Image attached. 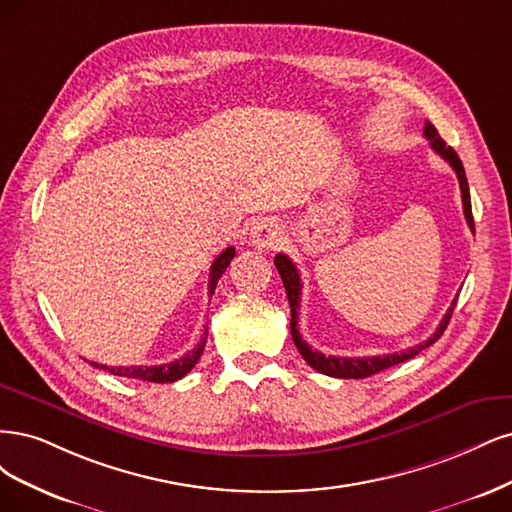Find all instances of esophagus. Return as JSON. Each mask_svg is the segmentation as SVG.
I'll list each match as a JSON object with an SVG mask.
<instances>
[{"label":"esophagus","instance_id":"obj_1","mask_svg":"<svg viewBox=\"0 0 512 512\" xmlns=\"http://www.w3.org/2000/svg\"><path fill=\"white\" fill-rule=\"evenodd\" d=\"M249 240L257 251H274L283 242V227L274 219H259L251 227Z\"/></svg>","mask_w":512,"mask_h":512}]
</instances>
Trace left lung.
<instances>
[{
	"mask_svg": "<svg viewBox=\"0 0 512 512\" xmlns=\"http://www.w3.org/2000/svg\"><path fill=\"white\" fill-rule=\"evenodd\" d=\"M423 136L430 140V146L434 148V151L455 170L457 180H459V189H461V204H464L466 221H468V227L474 232L470 189H468L466 170H464V166H461V159L457 157V153L453 151V148L438 136V129L430 121H427L425 127H423ZM274 266H276L280 278H283V285H285L287 298H289V306H291V336H293L295 346H298L300 355L306 359V364L310 368H315L317 372L327 374V376H336V378H366V376H372L376 372H383V370H387V368H391L395 364H402V361L419 355L423 349H427V346L434 344L444 334V329H447V325L451 321L453 308H455V302H457V300H453L451 308L447 310V315L442 317L438 329L430 338H427L425 342H419L415 346H410V349H406V351L389 353V355H374V357H336V355H325V353H319L315 349H310V344L306 340H302V334H300V329H298V310H300V295H302V278H300L298 268H295V263L287 255H283V253H278L274 257Z\"/></svg>",
	"mask_w": 512,
	"mask_h": 512,
	"instance_id": "1",
	"label": "left lung"
}]
</instances>
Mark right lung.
I'll use <instances>...</instances> for the list:
<instances>
[{
    "mask_svg": "<svg viewBox=\"0 0 512 512\" xmlns=\"http://www.w3.org/2000/svg\"><path fill=\"white\" fill-rule=\"evenodd\" d=\"M236 251L234 246H227V249L212 261L210 266V278H208V291L210 295L214 293V287H217L221 274L227 270L229 261L234 259ZM204 346H206V334L200 340V344L195 346V349L187 355H183L176 361H170V364H161V366H117V368H110L104 364H97V361H91L93 368H100L106 370L114 376H125V378H136V381H148V383H174L178 378H183L185 374H189L193 370V366L200 361L202 353H204Z\"/></svg>",
    "mask_w": 512,
    "mask_h": 512,
    "instance_id": "add662e5",
    "label": "right lung"
}]
</instances>
